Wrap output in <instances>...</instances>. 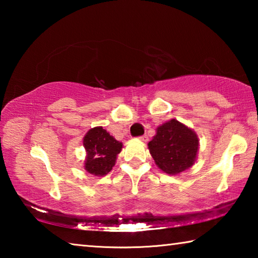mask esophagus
<instances>
[{
    "mask_svg": "<svg viewBox=\"0 0 258 258\" xmlns=\"http://www.w3.org/2000/svg\"><path fill=\"white\" fill-rule=\"evenodd\" d=\"M148 139H149V138H148V135H142V137L139 138L140 141H142V142H147Z\"/></svg>",
    "mask_w": 258,
    "mask_h": 258,
    "instance_id": "34e87169",
    "label": "esophagus"
}]
</instances>
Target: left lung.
<instances>
[{
  "instance_id": "left-lung-1",
  "label": "left lung",
  "mask_w": 258,
  "mask_h": 258,
  "mask_svg": "<svg viewBox=\"0 0 258 258\" xmlns=\"http://www.w3.org/2000/svg\"><path fill=\"white\" fill-rule=\"evenodd\" d=\"M148 149L158 168L169 175H177L197 160L199 139L194 130L171 119L157 127Z\"/></svg>"
}]
</instances>
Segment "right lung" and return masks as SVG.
<instances>
[{
  "label": "right lung",
  "mask_w": 258,
  "mask_h": 258,
  "mask_svg": "<svg viewBox=\"0 0 258 258\" xmlns=\"http://www.w3.org/2000/svg\"><path fill=\"white\" fill-rule=\"evenodd\" d=\"M86 157L84 168L94 176H104L115 166L117 156L123 149V143L109 134L102 126L87 131L83 138Z\"/></svg>",
  "instance_id": "obj_1"
}]
</instances>
